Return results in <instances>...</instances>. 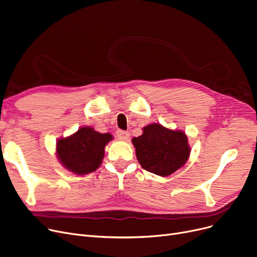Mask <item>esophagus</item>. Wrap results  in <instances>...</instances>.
I'll list each match as a JSON object with an SVG mask.
<instances>
[{"instance_id":"obj_1","label":"esophagus","mask_w":257,"mask_h":257,"mask_svg":"<svg viewBox=\"0 0 257 257\" xmlns=\"http://www.w3.org/2000/svg\"><path fill=\"white\" fill-rule=\"evenodd\" d=\"M116 137L119 140H121V141H127L129 139V137H130V135H129V132H127V131L117 130L116 131Z\"/></svg>"}]
</instances>
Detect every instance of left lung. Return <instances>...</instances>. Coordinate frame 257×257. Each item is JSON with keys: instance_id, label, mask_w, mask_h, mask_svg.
Listing matches in <instances>:
<instances>
[{"instance_id": "1", "label": "left lung", "mask_w": 257, "mask_h": 257, "mask_svg": "<svg viewBox=\"0 0 257 257\" xmlns=\"http://www.w3.org/2000/svg\"><path fill=\"white\" fill-rule=\"evenodd\" d=\"M132 144L143 168L160 176H168L182 168L191 151L185 132L156 122L145 126L143 135L133 138Z\"/></svg>"}]
</instances>
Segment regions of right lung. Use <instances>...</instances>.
<instances>
[{"label":"right lung","mask_w":257,"mask_h":257,"mask_svg":"<svg viewBox=\"0 0 257 257\" xmlns=\"http://www.w3.org/2000/svg\"><path fill=\"white\" fill-rule=\"evenodd\" d=\"M112 139L110 133L82 127L73 135L58 141L57 156L65 169L77 175L89 174L101 166L106 145Z\"/></svg>","instance_id":"right-lung-1"}]
</instances>
